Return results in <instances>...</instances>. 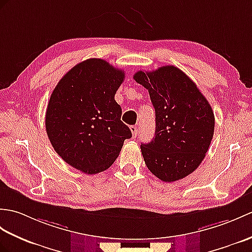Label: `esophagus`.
Masks as SVG:
<instances>
[{
  "mask_svg": "<svg viewBox=\"0 0 252 252\" xmlns=\"http://www.w3.org/2000/svg\"><path fill=\"white\" fill-rule=\"evenodd\" d=\"M130 128H131V132L133 134V137H136L138 134V127L136 126H132Z\"/></svg>",
  "mask_w": 252,
  "mask_h": 252,
  "instance_id": "obj_1",
  "label": "esophagus"
}]
</instances>
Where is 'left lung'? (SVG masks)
Listing matches in <instances>:
<instances>
[{
    "instance_id": "8db88e82",
    "label": "left lung",
    "mask_w": 252,
    "mask_h": 252,
    "mask_svg": "<svg viewBox=\"0 0 252 252\" xmlns=\"http://www.w3.org/2000/svg\"><path fill=\"white\" fill-rule=\"evenodd\" d=\"M134 79L148 90L156 110L155 137L140 145L146 166L166 183L188 176L201 164L212 143V106L194 81L176 66L138 71Z\"/></svg>"
}]
</instances>
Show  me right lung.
Masks as SVG:
<instances>
[{
	"instance_id": "1",
	"label": "right lung",
	"mask_w": 252,
	"mask_h": 252,
	"mask_svg": "<svg viewBox=\"0 0 252 252\" xmlns=\"http://www.w3.org/2000/svg\"><path fill=\"white\" fill-rule=\"evenodd\" d=\"M125 71L102 59L78 63L52 91L46 110V132L67 164L88 175L107 169L118 158L131 130L121 121L115 101Z\"/></svg>"
}]
</instances>
